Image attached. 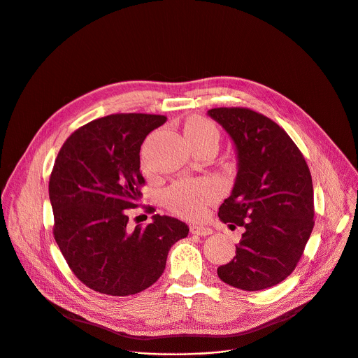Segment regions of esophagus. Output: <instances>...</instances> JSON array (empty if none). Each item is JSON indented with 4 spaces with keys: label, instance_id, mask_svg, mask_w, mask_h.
Segmentation results:
<instances>
[{
    "label": "esophagus",
    "instance_id": "obj_1",
    "mask_svg": "<svg viewBox=\"0 0 358 358\" xmlns=\"http://www.w3.org/2000/svg\"><path fill=\"white\" fill-rule=\"evenodd\" d=\"M189 231L194 235H201V236H207L213 234V229L208 227H203V225H198V224H192L189 225Z\"/></svg>",
    "mask_w": 358,
    "mask_h": 358
}]
</instances>
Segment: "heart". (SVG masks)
Instances as JSON below:
<instances>
[{"instance_id": "b5f03b06", "label": "heart", "mask_w": 358, "mask_h": 358, "mask_svg": "<svg viewBox=\"0 0 358 358\" xmlns=\"http://www.w3.org/2000/svg\"><path fill=\"white\" fill-rule=\"evenodd\" d=\"M185 136L194 147L220 144V130L214 122L207 117L194 116L185 123ZM221 195L220 185L210 178L178 180L173 182L164 192V206L174 214L182 218H199L206 214L207 208L218 201Z\"/></svg>"}]
</instances>
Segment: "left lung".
Here are the masks:
<instances>
[{"instance_id":"left-lung-1","label":"left lung","mask_w":358,"mask_h":358,"mask_svg":"<svg viewBox=\"0 0 358 358\" xmlns=\"http://www.w3.org/2000/svg\"><path fill=\"white\" fill-rule=\"evenodd\" d=\"M235 143L238 174L218 217L243 228L234 259L218 268L229 286L257 292L297 266L315 227L313 182L301 151L269 117L248 108L208 110Z\"/></svg>"}]
</instances>
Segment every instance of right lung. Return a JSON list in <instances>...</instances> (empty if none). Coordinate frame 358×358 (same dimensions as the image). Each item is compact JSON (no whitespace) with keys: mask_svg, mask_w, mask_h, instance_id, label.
Returning <instances> with one entry per match:
<instances>
[{"mask_svg":"<svg viewBox=\"0 0 358 358\" xmlns=\"http://www.w3.org/2000/svg\"><path fill=\"white\" fill-rule=\"evenodd\" d=\"M167 120L162 115L117 113L73 131L61 147L49 178L54 238L75 276L110 296L136 294L166 269L170 248L188 235L177 218L152 217L130 229L137 208L140 147Z\"/></svg>","mask_w":358,"mask_h":358,"instance_id":"obj_1","label":"right lung"}]
</instances>
